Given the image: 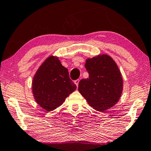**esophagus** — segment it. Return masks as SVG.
Instances as JSON below:
<instances>
[{
	"instance_id": "1",
	"label": "esophagus",
	"mask_w": 151,
	"mask_h": 151,
	"mask_svg": "<svg viewBox=\"0 0 151 151\" xmlns=\"http://www.w3.org/2000/svg\"><path fill=\"white\" fill-rule=\"evenodd\" d=\"M79 81H80L79 79H76V81H75V83L76 84V87H78V83H79Z\"/></svg>"
}]
</instances>
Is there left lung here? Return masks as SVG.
<instances>
[{"mask_svg":"<svg viewBox=\"0 0 151 151\" xmlns=\"http://www.w3.org/2000/svg\"><path fill=\"white\" fill-rule=\"evenodd\" d=\"M88 78L78 83V91L93 109L104 112L119 101L123 81L117 64L108 55H99L86 60Z\"/></svg>","mask_w":151,"mask_h":151,"instance_id":"1","label":"left lung"}]
</instances>
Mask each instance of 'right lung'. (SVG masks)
Wrapping results in <instances>:
<instances>
[{
  "instance_id": "add662e5",
  "label": "right lung",
  "mask_w": 151,
  "mask_h": 151,
  "mask_svg": "<svg viewBox=\"0 0 151 151\" xmlns=\"http://www.w3.org/2000/svg\"><path fill=\"white\" fill-rule=\"evenodd\" d=\"M76 88V85L69 77L68 69L54 56L45 60L35 73L32 82L35 101L47 111L61 106Z\"/></svg>"
}]
</instances>
